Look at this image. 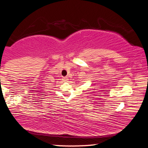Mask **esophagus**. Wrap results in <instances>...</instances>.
I'll return each mask as SVG.
<instances>
[{
	"mask_svg": "<svg viewBox=\"0 0 148 148\" xmlns=\"http://www.w3.org/2000/svg\"><path fill=\"white\" fill-rule=\"evenodd\" d=\"M63 80L65 81H67V80H68V78H67V77H63Z\"/></svg>",
	"mask_w": 148,
	"mask_h": 148,
	"instance_id": "1",
	"label": "esophagus"
}]
</instances>
